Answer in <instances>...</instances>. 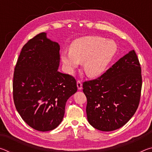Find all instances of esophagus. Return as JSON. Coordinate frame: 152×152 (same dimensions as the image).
<instances>
[{
	"label": "esophagus",
	"instance_id": "34e87169",
	"mask_svg": "<svg viewBox=\"0 0 152 152\" xmlns=\"http://www.w3.org/2000/svg\"><path fill=\"white\" fill-rule=\"evenodd\" d=\"M77 87H78V90H81L82 88V84L80 80L77 81Z\"/></svg>",
	"mask_w": 152,
	"mask_h": 152
}]
</instances>
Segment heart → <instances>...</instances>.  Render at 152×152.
<instances>
[{
	"instance_id": "heart-1",
	"label": "heart",
	"mask_w": 152,
	"mask_h": 152,
	"mask_svg": "<svg viewBox=\"0 0 152 152\" xmlns=\"http://www.w3.org/2000/svg\"><path fill=\"white\" fill-rule=\"evenodd\" d=\"M117 51V43L113 40L86 36L72 42L70 51L61 53V60L68 74H73L80 63L83 62L86 75L96 78L106 71Z\"/></svg>"
}]
</instances>
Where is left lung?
<instances>
[{"label":"left lung","mask_w":152,"mask_h":152,"mask_svg":"<svg viewBox=\"0 0 152 152\" xmlns=\"http://www.w3.org/2000/svg\"><path fill=\"white\" fill-rule=\"evenodd\" d=\"M141 70L134 50L120 58L101 76L83 83L88 123L111 132L130 120L140 103Z\"/></svg>","instance_id":"1"}]
</instances>
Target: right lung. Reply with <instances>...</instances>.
<instances>
[{"instance_id":"add662e5","label":"right lung","mask_w":152,"mask_h":152,"mask_svg":"<svg viewBox=\"0 0 152 152\" xmlns=\"http://www.w3.org/2000/svg\"><path fill=\"white\" fill-rule=\"evenodd\" d=\"M60 45L42 33L22 48L15 68L13 99L24 121L40 132L62 121L68 99L77 91L72 76L58 71Z\"/></svg>"}]
</instances>
